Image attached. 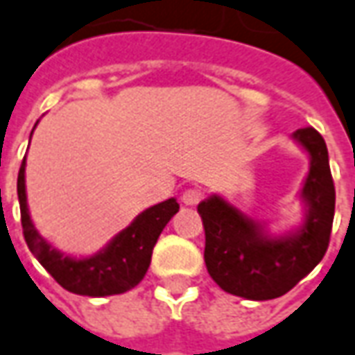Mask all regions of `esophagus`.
Wrapping results in <instances>:
<instances>
[{
    "mask_svg": "<svg viewBox=\"0 0 355 355\" xmlns=\"http://www.w3.org/2000/svg\"><path fill=\"white\" fill-rule=\"evenodd\" d=\"M202 198H203L202 188H188V190H184L182 196H180V200H182L184 205H196V203L202 202Z\"/></svg>",
    "mask_w": 355,
    "mask_h": 355,
    "instance_id": "esophagus-1",
    "label": "esophagus"
}]
</instances>
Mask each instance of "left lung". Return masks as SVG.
Wrapping results in <instances>:
<instances>
[{
	"mask_svg": "<svg viewBox=\"0 0 355 355\" xmlns=\"http://www.w3.org/2000/svg\"><path fill=\"white\" fill-rule=\"evenodd\" d=\"M294 140L311 157L302 188L307 211L300 230L271 238L261 225L219 196L198 205L205 230V267L213 281L229 294L257 302L279 298L323 259L329 248L334 182L327 144L313 126L298 128Z\"/></svg>",
	"mask_w": 355,
	"mask_h": 355,
	"instance_id": "8db88e82",
	"label": "left lung"
}]
</instances>
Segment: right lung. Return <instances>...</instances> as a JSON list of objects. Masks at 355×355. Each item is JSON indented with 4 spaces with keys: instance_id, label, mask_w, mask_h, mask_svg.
<instances>
[{
    "instance_id": "obj_1",
    "label": "right lung",
    "mask_w": 355,
    "mask_h": 355,
    "mask_svg": "<svg viewBox=\"0 0 355 355\" xmlns=\"http://www.w3.org/2000/svg\"><path fill=\"white\" fill-rule=\"evenodd\" d=\"M24 159H22L17 194L21 203V223L24 240L42 267L61 286L80 296H113L135 288L142 281L152 261V252L161 230L178 211L175 198L142 211L125 230L109 242L101 252L86 259H74L51 248L32 225L24 190Z\"/></svg>"
}]
</instances>
